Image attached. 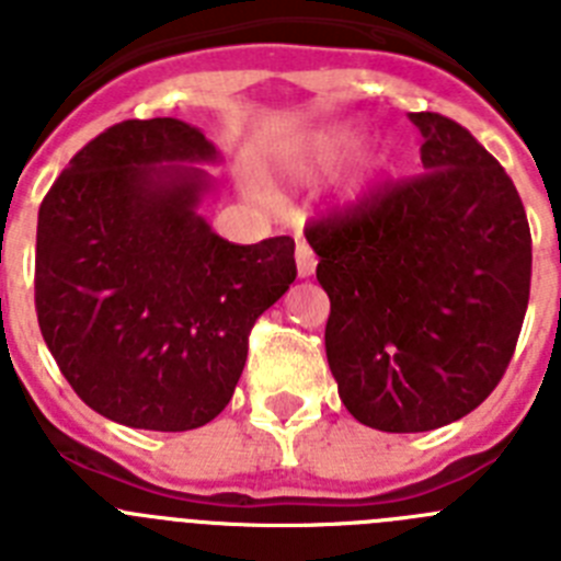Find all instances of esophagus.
Returning <instances> with one entry per match:
<instances>
[{"mask_svg":"<svg viewBox=\"0 0 561 561\" xmlns=\"http://www.w3.org/2000/svg\"><path fill=\"white\" fill-rule=\"evenodd\" d=\"M295 257H297V275H300V277L314 275L317 257H314V252H311V247L306 244V241H297Z\"/></svg>","mask_w":561,"mask_h":561,"instance_id":"34e87169","label":"esophagus"}]
</instances>
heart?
Masks as SVG:
<instances>
[{"instance_id":"b5f03b06","label":"heart","mask_w":561,"mask_h":561,"mask_svg":"<svg viewBox=\"0 0 561 561\" xmlns=\"http://www.w3.org/2000/svg\"><path fill=\"white\" fill-rule=\"evenodd\" d=\"M354 146H356V137H351V134H331V137H320V140H314L309 148H306L304 165L329 168L334 165V162H340Z\"/></svg>"}]
</instances>
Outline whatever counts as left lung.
<instances>
[{"instance_id": "8db88e82", "label": "left lung", "mask_w": 561, "mask_h": 561, "mask_svg": "<svg viewBox=\"0 0 561 561\" xmlns=\"http://www.w3.org/2000/svg\"><path fill=\"white\" fill-rule=\"evenodd\" d=\"M421 165L306 227L331 300L342 404L381 433H427L489 399L531 291V230L512 176L460 123L413 112Z\"/></svg>"}]
</instances>
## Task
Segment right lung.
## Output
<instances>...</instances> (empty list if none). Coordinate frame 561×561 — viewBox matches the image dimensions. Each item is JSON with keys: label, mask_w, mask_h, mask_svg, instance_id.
I'll return each instance as SVG.
<instances>
[{"label": "right lung", "mask_w": 561, "mask_h": 561, "mask_svg": "<svg viewBox=\"0 0 561 561\" xmlns=\"http://www.w3.org/2000/svg\"><path fill=\"white\" fill-rule=\"evenodd\" d=\"M216 160L176 117L123 121L38 207V329L81 401L126 427L185 433L216 419L252 325L297 275L289 236L230 244L202 219L210 176L182 162Z\"/></svg>", "instance_id": "obj_1"}]
</instances>
